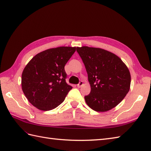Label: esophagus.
Wrapping results in <instances>:
<instances>
[{"label":"esophagus","instance_id":"1","mask_svg":"<svg viewBox=\"0 0 151 151\" xmlns=\"http://www.w3.org/2000/svg\"><path fill=\"white\" fill-rule=\"evenodd\" d=\"M83 82L82 81H80L78 84H77V87H81V86L83 85Z\"/></svg>","mask_w":151,"mask_h":151}]
</instances>
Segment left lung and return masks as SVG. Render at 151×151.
Segmentation results:
<instances>
[{"label":"left lung","instance_id":"1","mask_svg":"<svg viewBox=\"0 0 151 151\" xmlns=\"http://www.w3.org/2000/svg\"><path fill=\"white\" fill-rule=\"evenodd\" d=\"M85 65L91 92L86 102L97 112L111 110L123 100L130 89L129 70L118 56L101 48L76 47Z\"/></svg>","mask_w":151,"mask_h":151}]
</instances>
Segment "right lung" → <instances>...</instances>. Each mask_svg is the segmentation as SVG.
Returning a JSON list of instances; mask_svg holds the SVG:
<instances>
[{
	"label": "right lung",
	"mask_w": 151,
	"mask_h": 151,
	"mask_svg": "<svg viewBox=\"0 0 151 151\" xmlns=\"http://www.w3.org/2000/svg\"><path fill=\"white\" fill-rule=\"evenodd\" d=\"M76 51L74 47L49 49L36 55L22 74V89L28 101L42 111L58 107L72 86L66 83L64 67Z\"/></svg>",
	"instance_id": "1"
}]
</instances>
